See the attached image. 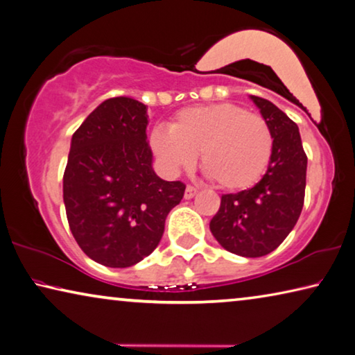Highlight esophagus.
<instances>
[{"mask_svg": "<svg viewBox=\"0 0 355 355\" xmlns=\"http://www.w3.org/2000/svg\"><path fill=\"white\" fill-rule=\"evenodd\" d=\"M196 193H198V189L193 187V185H187V187H185L184 196H185V200H190V198H193Z\"/></svg>", "mask_w": 355, "mask_h": 355, "instance_id": "obj_1", "label": "esophagus"}]
</instances>
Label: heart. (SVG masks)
Wrapping results in <instances>:
<instances>
[{
  "label": "heart",
  "mask_w": 355,
  "mask_h": 355,
  "mask_svg": "<svg viewBox=\"0 0 355 355\" xmlns=\"http://www.w3.org/2000/svg\"><path fill=\"white\" fill-rule=\"evenodd\" d=\"M149 141L170 170L190 168L201 154L202 173L223 190L253 187L274 154V133L267 121L236 103L184 108L170 129L155 127Z\"/></svg>",
  "instance_id": "obj_1"
}]
</instances>
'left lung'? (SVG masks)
I'll use <instances>...</instances> for the list:
<instances>
[{"mask_svg": "<svg viewBox=\"0 0 355 355\" xmlns=\"http://www.w3.org/2000/svg\"><path fill=\"white\" fill-rule=\"evenodd\" d=\"M252 101L274 133L270 165L254 187L222 195L209 228L228 252L259 258L274 252L297 223L305 200L306 154L293 119L263 97L252 96Z\"/></svg>", "mask_w": 355, "mask_h": 355, "instance_id": "8db88e82", "label": "left lung"}]
</instances>
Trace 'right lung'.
I'll return each mask as SVG.
<instances>
[{
    "label": "right lung",
    "mask_w": 355,
    "mask_h": 355,
    "mask_svg": "<svg viewBox=\"0 0 355 355\" xmlns=\"http://www.w3.org/2000/svg\"><path fill=\"white\" fill-rule=\"evenodd\" d=\"M148 107L121 96L102 102L72 137L62 198L75 241L96 263L129 267L149 257L185 184L153 170Z\"/></svg>",
    "instance_id": "right-lung-1"
}]
</instances>
